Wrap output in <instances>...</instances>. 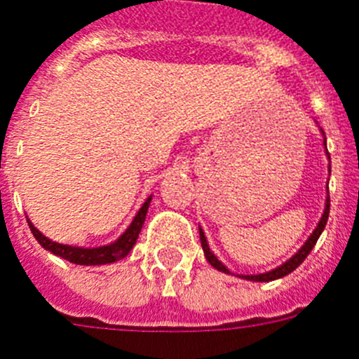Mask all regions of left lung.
I'll return each mask as SVG.
<instances>
[{
	"instance_id": "obj_1",
	"label": "left lung",
	"mask_w": 359,
	"mask_h": 359,
	"mask_svg": "<svg viewBox=\"0 0 359 359\" xmlns=\"http://www.w3.org/2000/svg\"><path fill=\"white\" fill-rule=\"evenodd\" d=\"M321 133H323V144H325V154H327L328 161H330V154H328V150H327V137H325V132H323V130H321ZM328 172H330V165H328ZM328 212H330V196H328V192H327V201H325V211H323V215H321V220L318 222V226H316V229L312 231V235L308 236L306 242L301 245V250L293 255L292 259H288L286 262H283L280 266H277V268L269 269V271H266V273L238 275L240 279L253 280V283H269V280L283 279V277H286L288 273H292L293 269L299 268V266L303 264V260L306 259L308 253L313 250V245H316L318 238L321 236L323 229H325V226H327ZM200 240H201V248H203V255H205V259L209 260V264H211L212 268L218 269V271H222V273L233 275L229 271V268H227V266L224 264L222 260H218V257H216V255L211 251V248H209V242H207V238H205V233H203V229H201V227H200Z\"/></svg>"
}]
</instances>
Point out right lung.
<instances>
[{"label":"right lung","instance_id":"right-lung-1","mask_svg":"<svg viewBox=\"0 0 359 359\" xmlns=\"http://www.w3.org/2000/svg\"><path fill=\"white\" fill-rule=\"evenodd\" d=\"M150 201L152 196H148L141 209L137 211V215L133 216L132 224L126 227L123 235L119 238L111 242L108 245H99V248H79V245H67V244H58V242H53L51 238H47L43 233L34 227L29 218V227H31V233L34 235V238L38 240V244L43 248V250L51 251L56 257H62V259L69 260L73 264L80 266H102V264H111V262H117V260L124 259L126 255L132 251V248L135 245L139 238V233L143 229L144 218H147L148 207H150Z\"/></svg>","mask_w":359,"mask_h":359}]
</instances>
